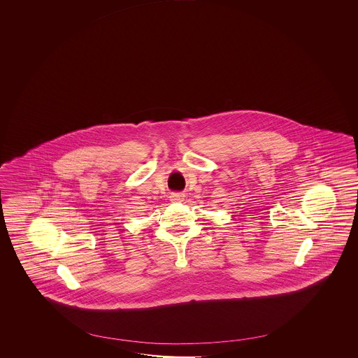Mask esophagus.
I'll return each mask as SVG.
<instances>
[{"mask_svg":"<svg viewBox=\"0 0 358 358\" xmlns=\"http://www.w3.org/2000/svg\"><path fill=\"white\" fill-rule=\"evenodd\" d=\"M184 194L182 193H173L171 194V201H174V202H182V199H184Z\"/></svg>","mask_w":358,"mask_h":358,"instance_id":"esophagus-1","label":"esophagus"}]
</instances>
